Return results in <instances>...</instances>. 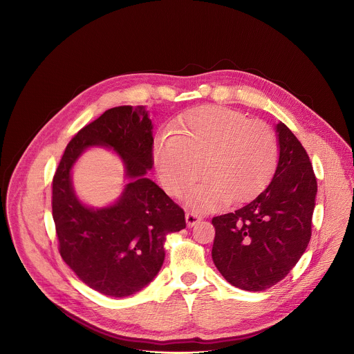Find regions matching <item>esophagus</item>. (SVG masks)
Wrapping results in <instances>:
<instances>
[{
    "label": "esophagus",
    "instance_id": "34e87169",
    "mask_svg": "<svg viewBox=\"0 0 354 354\" xmlns=\"http://www.w3.org/2000/svg\"><path fill=\"white\" fill-rule=\"evenodd\" d=\"M201 221V216L194 214V212H186V223L189 227H193L196 223Z\"/></svg>",
    "mask_w": 354,
    "mask_h": 354
}]
</instances>
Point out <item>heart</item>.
Masks as SVG:
<instances>
[{"mask_svg":"<svg viewBox=\"0 0 354 354\" xmlns=\"http://www.w3.org/2000/svg\"><path fill=\"white\" fill-rule=\"evenodd\" d=\"M279 157L273 129L262 121L222 106L185 111L175 132L154 138L153 160L160 182L172 196L187 194L196 209L208 211L255 196L272 178Z\"/></svg>","mask_w":354,"mask_h":354,"instance_id":"b5f03b06","label":"heart"}]
</instances>
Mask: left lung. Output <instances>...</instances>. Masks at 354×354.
<instances>
[{
  "label": "left lung",
  "instance_id": "8db88e82",
  "mask_svg": "<svg viewBox=\"0 0 354 354\" xmlns=\"http://www.w3.org/2000/svg\"><path fill=\"white\" fill-rule=\"evenodd\" d=\"M270 183L240 209L215 216L212 259L234 287L265 291L298 263L312 236L317 180L309 156L281 121Z\"/></svg>",
  "mask_w": 354,
  "mask_h": 354
}]
</instances>
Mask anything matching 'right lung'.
<instances>
[{
    "label": "right lung",
    "mask_w": 354,
    "mask_h": 354,
    "mask_svg": "<svg viewBox=\"0 0 354 354\" xmlns=\"http://www.w3.org/2000/svg\"><path fill=\"white\" fill-rule=\"evenodd\" d=\"M113 149L127 182L106 207L82 203L72 168L88 148ZM153 167V124L145 106H118L84 127L67 145L52 182L59 252L89 288L114 298L133 295L158 274L165 236L186 227L185 212L146 175Z\"/></svg>",
    "instance_id": "obj_1"
}]
</instances>
